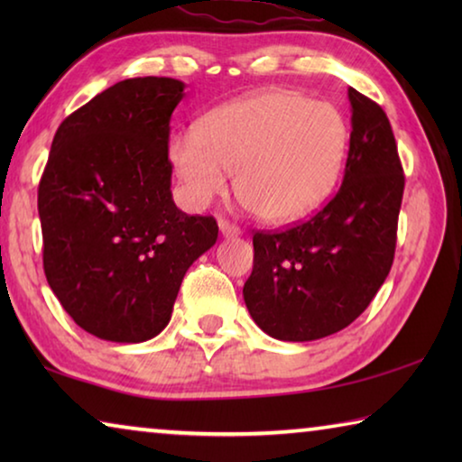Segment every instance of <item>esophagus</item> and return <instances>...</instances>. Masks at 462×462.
Here are the masks:
<instances>
[{
	"mask_svg": "<svg viewBox=\"0 0 462 462\" xmlns=\"http://www.w3.org/2000/svg\"><path fill=\"white\" fill-rule=\"evenodd\" d=\"M217 226H220V232L224 234L226 238H230V236H238L240 234V228L236 224H232L230 220H226V217H220V222H217Z\"/></svg>",
	"mask_w": 462,
	"mask_h": 462,
	"instance_id": "esophagus-1",
	"label": "esophagus"
}]
</instances>
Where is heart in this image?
I'll list each match as a JSON object with an SVG mask.
<instances>
[{"instance_id": "obj_1", "label": "heart", "mask_w": 462, "mask_h": 462, "mask_svg": "<svg viewBox=\"0 0 462 462\" xmlns=\"http://www.w3.org/2000/svg\"><path fill=\"white\" fill-rule=\"evenodd\" d=\"M346 144V122L334 106L267 89L209 112L195 134H175L169 156L193 203L222 195L228 173L242 208L283 224L314 212L334 191Z\"/></svg>"}]
</instances>
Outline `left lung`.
Masks as SVG:
<instances>
[{"label":"left lung","mask_w":462,"mask_h":462,"mask_svg":"<svg viewBox=\"0 0 462 462\" xmlns=\"http://www.w3.org/2000/svg\"><path fill=\"white\" fill-rule=\"evenodd\" d=\"M353 130L340 189L306 222L253 236L242 295L277 340H318L353 324L393 264L403 169L387 114L348 88Z\"/></svg>","instance_id":"8db88e82"}]
</instances>
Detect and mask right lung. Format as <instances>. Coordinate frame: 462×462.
I'll use <instances>...</instances> for the list:
<instances>
[{
	"instance_id": "obj_1",
	"label": "right lung",
	"mask_w": 462,
	"mask_h": 462,
	"mask_svg": "<svg viewBox=\"0 0 462 462\" xmlns=\"http://www.w3.org/2000/svg\"><path fill=\"white\" fill-rule=\"evenodd\" d=\"M185 85L136 77L67 116L38 185L44 275L85 332L144 342L169 324L187 269L217 240L171 193V116Z\"/></svg>"
}]
</instances>
